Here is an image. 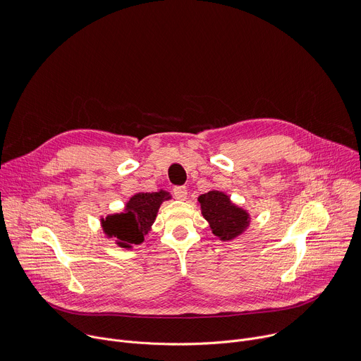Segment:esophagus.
Returning a JSON list of instances; mask_svg holds the SVG:
<instances>
[{
  "label": "esophagus",
  "instance_id": "obj_1",
  "mask_svg": "<svg viewBox=\"0 0 361 361\" xmlns=\"http://www.w3.org/2000/svg\"><path fill=\"white\" fill-rule=\"evenodd\" d=\"M173 192L176 195V199H178V200H184L187 197V188L184 185L173 187Z\"/></svg>",
  "mask_w": 361,
  "mask_h": 361
}]
</instances>
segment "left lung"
<instances>
[{"mask_svg": "<svg viewBox=\"0 0 361 361\" xmlns=\"http://www.w3.org/2000/svg\"><path fill=\"white\" fill-rule=\"evenodd\" d=\"M202 213L210 223L213 233L221 240H231L247 226V213L233 206L221 191H209L199 197Z\"/></svg>", "mask_w": 361, "mask_h": 361, "instance_id": "1", "label": "left lung"}]
</instances>
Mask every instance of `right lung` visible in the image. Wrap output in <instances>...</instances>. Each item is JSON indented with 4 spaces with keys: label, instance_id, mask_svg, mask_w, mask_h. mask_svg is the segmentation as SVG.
<instances>
[{
    "label": "right lung",
    "instance_id": "right-lung-1",
    "mask_svg": "<svg viewBox=\"0 0 361 361\" xmlns=\"http://www.w3.org/2000/svg\"><path fill=\"white\" fill-rule=\"evenodd\" d=\"M164 199H170L164 191L138 192L133 195L126 204L125 213L114 214L102 220L105 233L115 238L122 247L140 245L144 242V236L154 223L158 207Z\"/></svg>",
    "mask_w": 361,
    "mask_h": 361
}]
</instances>
